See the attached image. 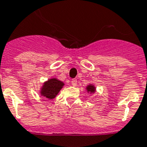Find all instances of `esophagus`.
I'll use <instances>...</instances> for the list:
<instances>
[{"label": "esophagus", "instance_id": "1", "mask_svg": "<svg viewBox=\"0 0 147 147\" xmlns=\"http://www.w3.org/2000/svg\"><path fill=\"white\" fill-rule=\"evenodd\" d=\"M71 85H73V86H76V85H77V79L73 78V79L71 80Z\"/></svg>", "mask_w": 147, "mask_h": 147}]
</instances>
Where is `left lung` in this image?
<instances>
[{"label": "left lung", "mask_w": 147, "mask_h": 147, "mask_svg": "<svg viewBox=\"0 0 147 147\" xmlns=\"http://www.w3.org/2000/svg\"><path fill=\"white\" fill-rule=\"evenodd\" d=\"M86 89H87L88 93H94L95 92V87L92 85H88L87 87H86Z\"/></svg>", "instance_id": "obj_1"}]
</instances>
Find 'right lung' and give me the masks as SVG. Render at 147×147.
<instances>
[{"mask_svg": "<svg viewBox=\"0 0 147 147\" xmlns=\"http://www.w3.org/2000/svg\"><path fill=\"white\" fill-rule=\"evenodd\" d=\"M64 83L56 78H51L43 84L40 94L48 99H53L63 87Z\"/></svg>", "mask_w": 147, "mask_h": 147, "instance_id": "1", "label": "right lung"}]
</instances>
